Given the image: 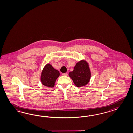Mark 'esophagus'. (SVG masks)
I'll use <instances>...</instances> for the list:
<instances>
[{
    "mask_svg": "<svg viewBox=\"0 0 133 133\" xmlns=\"http://www.w3.org/2000/svg\"><path fill=\"white\" fill-rule=\"evenodd\" d=\"M68 74L67 73H63L62 75L63 76H68Z\"/></svg>",
    "mask_w": 133,
    "mask_h": 133,
    "instance_id": "esophagus-1",
    "label": "esophagus"
}]
</instances>
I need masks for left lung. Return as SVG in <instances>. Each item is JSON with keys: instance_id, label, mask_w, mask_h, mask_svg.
Returning a JSON list of instances; mask_svg holds the SVG:
<instances>
[{"instance_id": "obj_1", "label": "left lung", "mask_w": 133, "mask_h": 133, "mask_svg": "<svg viewBox=\"0 0 133 133\" xmlns=\"http://www.w3.org/2000/svg\"><path fill=\"white\" fill-rule=\"evenodd\" d=\"M69 76L77 87H81L88 84L91 77L90 71L88 63L85 60L77 63L74 70L69 72Z\"/></svg>"}]
</instances>
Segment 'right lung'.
<instances>
[{
    "mask_svg": "<svg viewBox=\"0 0 133 133\" xmlns=\"http://www.w3.org/2000/svg\"><path fill=\"white\" fill-rule=\"evenodd\" d=\"M59 75V71L53 68L50 64H48L43 69L41 81L43 85L50 88H53L55 83Z\"/></svg>",
    "mask_w": 133,
    "mask_h": 133,
    "instance_id": "1",
    "label": "right lung"
}]
</instances>
